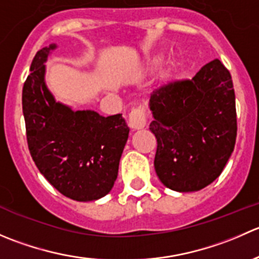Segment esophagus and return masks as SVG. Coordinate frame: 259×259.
<instances>
[{
	"instance_id": "34e87169",
	"label": "esophagus",
	"mask_w": 259,
	"mask_h": 259,
	"mask_svg": "<svg viewBox=\"0 0 259 259\" xmlns=\"http://www.w3.org/2000/svg\"><path fill=\"white\" fill-rule=\"evenodd\" d=\"M129 126L132 127L133 130H139L143 129L146 124V116L144 114V111L140 110V109H135L133 110L132 113L129 114Z\"/></svg>"
}]
</instances>
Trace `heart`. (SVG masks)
Returning <instances> with one entry per match:
<instances>
[{
	"instance_id": "heart-1",
	"label": "heart",
	"mask_w": 259,
	"mask_h": 259,
	"mask_svg": "<svg viewBox=\"0 0 259 259\" xmlns=\"http://www.w3.org/2000/svg\"><path fill=\"white\" fill-rule=\"evenodd\" d=\"M164 61V54L163 52H155L151 56H149L145 61V71H153L155 70L161 62ZM180 70V62L178 60H170L166 62L165 66L161 69L160 72V83L161 85H168L171 81L176 79L179 74Z\"/></svg>"
}]
</instances>
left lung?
I'll list each match as a JSON object with an SVG mask.
<instances>
[{
  "instance_id": "8db88e82",
  "label": "left lung",
  "mask_w": 259,
  "mask_h": 259,
  "mask_svg": "<svg viewBox=\"0 0 259 259\" xmlns=\"http://www.w3.org/2000/svg\"><path fill=\"white\" fill-rule=\"evenodd\" d=\"M149 108L158 143L154 166L166 188L197 192L221 176L236 144L237 114L231 74L218 59L192 80L154 91Z\"/></svg>"
}]
</instances>
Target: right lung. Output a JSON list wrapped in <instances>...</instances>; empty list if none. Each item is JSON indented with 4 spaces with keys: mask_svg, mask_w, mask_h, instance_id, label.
<instances>
[{
    "mask_svg": "<svg viewBox=\"0 0 259 259\" xmlns=\"http://www.w3.org/2000/svg\"><path fill=\"white\" fill-rule=\"evenodd\" d=\"M56 48L51 44L37 51L23 83L28 149L52 187L70 199L91 202L113 189L129 127L121 114L74 111L55 100L45 82V62Z\"/></svg>",
    "mask_w": 259,
    "mask_h": 259,
    "instance_id": "add662e5",
    "label": "right lung"
}]
</instances>
